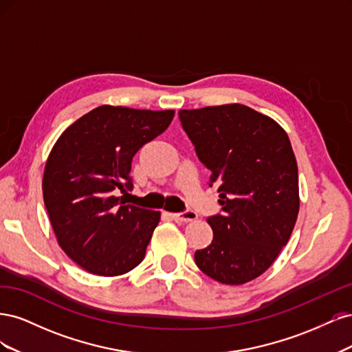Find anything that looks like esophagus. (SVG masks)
Listing matches in <instances>:
<instances>
[{"instance_id":"obj_1","label":"esophagus","mask_w":352,"mask_h":352,"mask_svg":"<svg viewBox=\"0 0 352 352\" xmlns=\"http://www.w3.org/2000/svg\"><path fill=\"white\" fill-rule=\"evenodd\" d=\"M170 217H172L173 220L176 221H184V223H188V221H194L198 219L197 212L194 211H185V212H170Z\"/></svg>"}]
</instances>
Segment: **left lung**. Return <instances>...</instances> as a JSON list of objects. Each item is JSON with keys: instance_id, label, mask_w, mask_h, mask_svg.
<instances>
[{"instance_id": "left-lung-1", "label": "left lung", "mask_w": 352, "mask_h": 352, "mask_svg": "<svg viewBox=\"0 0 352 352\" xmlns=\"http://www.w3.org/2000/svg\"><path fill=\"white\" fill-rule=\"evenodd\" d=\"M179 119L223 210L207 219L212 241L195 252L198 269L225 285L254 280L278 258L300 211L289 138L272 117L243 104L180 110Z\"/></svg>"}]
</instances>
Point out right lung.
Here are the masks:
<instances>
[{"instance_id":"obj_1","label":"right lung","mask_w":352,"mask_h":352,"mask_svg":"<svg viewBox=\"0 0 352 352\" xmlns=\"http://www.w3.org/2000/svg\"><path fill=\"white\" fill-rule=\"evenodd\" d=\"M175 110L100 105L72 123L48 155L42 192L57 242L97 276H120L144 257L162 212L126 204L132 158L172 123Z\"/></svg>"}]
</instances>
